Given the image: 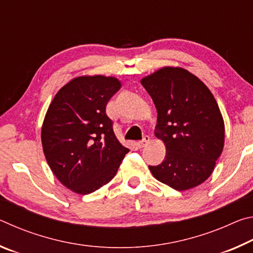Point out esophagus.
Returning a JSON list of instances; mask_svg holds the SVG:
<instances>
[{"instance_id":"34e87169","label":"esophagus","mask_w":253,"mask_h":253,"mask_svg":"<svg viewBox=\"0 0 253 253\" xmlns=\"http://www.w3.org/2000/svg\"><path fill=\"white\" fill-rule=\"evenodd\" d=\"M148 143H149V137L145 136L143 140H139V142H137V146H138L139 148H143V147L146 146Z\"/></svg>"}]
</instances>
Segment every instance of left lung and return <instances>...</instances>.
Returning <instances> with one entry per match:
<instances>
[{
	"label": "left lung",
	"mask_w": 253,
	"mask_h": 253,
	"mask_svg": "<svg viewBox=\"0 0 253 253\" xmlns=\"http://www.w3.org/2000/svg\"><path fill=\"white\" fill-rule=\"evenodd\" d=\"M157 110L155 135L166 147L164 161L148 166L153 176L174 190L202 184L224 146V122L215 98L198 77L164 67L140 80Z\"/></svg>",
	"instance_id": "1"
}]
</instances>
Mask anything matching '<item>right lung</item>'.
I'll return each mask as SVG.
<instances>
[{"label": "right lung", "mask_w": 253, "mask_h": 253, "mask_svg": "<svg viewBox=\"0 0 253 253\" xmlns=\"http://www.w3.org/2000/svg\"><path fill=\"white\" fill-rule=\"evenodd\" d=\"M122 87L115 77L83 76L60 89L41 130L45 160L60 183L90 194L116 175L129 149L119 143L107 102Z\"/></svg>", "instance_id": "1"}]
</instances>
